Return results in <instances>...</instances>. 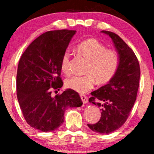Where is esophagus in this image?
<instances>
[{
    "instance_id": "1",
    "label": "esophagus",
    "mask_w": 154,
    "mask_h": 154,
    "mask_svg": "<svg viewBox=\"0 0 154 154\" xmlns=\"http://www.w3.org/2000/svg\"><path fill=\"white\" fill-rule=\"evenodd\" d=\"M81 98L82 101H83V104H87V103L88 102V98L86 95H84V94H81Z\"/></svg>"
}]
</instances>
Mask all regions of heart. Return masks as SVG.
<instances>
[{"label":"heart","instance_id":"1","mask_svg":"<svg viewBox=\"0 0 154 154\" xmlns=\"http://www.w3.org/2000/svg\"><path fill=\"white\" fill-rule=\"evenodd\" d=\"M77 51L88 62L85 75H72L65 81L66 88L79 93H85L94 87L96 80L98 83L104 84L110 81L119 70L121 57L119 52L107 49L104 44L95 38H90L76 45ZM71 54L69 50L63 52L61 58V69L65 74L71 72Z\"/></svg>","mask_w":154,"mask_h":154}]
</instances>
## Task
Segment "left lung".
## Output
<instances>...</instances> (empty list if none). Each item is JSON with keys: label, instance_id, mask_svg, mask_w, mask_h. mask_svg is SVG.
Listing matches in <instances>:
<instances>
[{"label": "left lung", "instance_id": "left-lung-1", "mask_svg": "<svg viewBox=\"0 0 154 154\" xmlns=\"http://www.w3.org/2000/svg\"><path fill=\"white\" fill-rule=\"evenodd\" d=\"M111 38L121 57L114 77L98 90L91 92L89 102L100 107L102 116L97 123L88 124L92 131L109 134L127 121L137 98L140 78L139 61L132 50L116 33L102 31Z\"/></svg>", "mask_w": 154, "mask_h": 154}]
</instances>
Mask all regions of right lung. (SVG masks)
Listing matches in <instances>:
<instances>
[{"label": "right lung", "instance_id": "add662e5", "mask_svg": "<svg viewBox=\"0 0 154 154\" xmlns=\"http://www.w3.org/2000/svg\"><path fill=\"white\" fill-rule=\"evenodd\" d=\"M75 31H50L28 46L17 73V96L26 123L42 132L54 131L64 123L67 107L83 104L79 93L68 89L54 97L52 90L62 87L61 58Z\"/></svg>", "mask_w": 154, "mask_h": 154}]
</instances>
